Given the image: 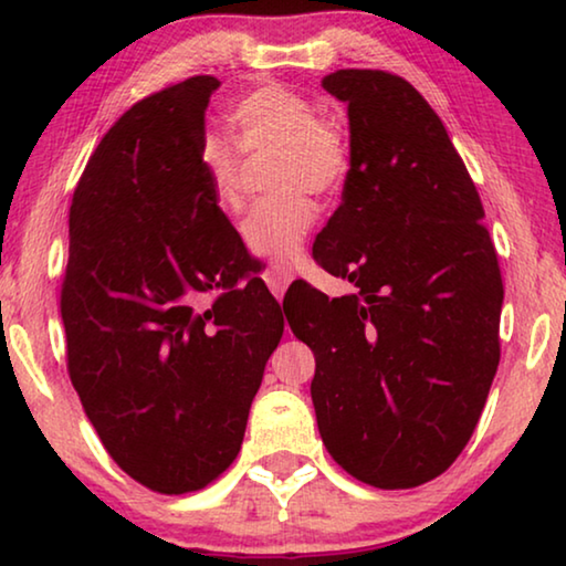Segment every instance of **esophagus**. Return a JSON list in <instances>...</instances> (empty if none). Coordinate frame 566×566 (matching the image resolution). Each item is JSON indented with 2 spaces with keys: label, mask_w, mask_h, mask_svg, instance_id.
I'll list each match as a JSON object with an SVG mask.
<instances>
[{
  "label": "esophagus",
  "mask_w": 566,
  "mask_h": 566,
  "mask_svg": "<svg viewBox=\"0 0 566 566\" xmlns=\"http://www.w3.org/2000/svg\"><path fill=\"white\" fill-rule=\"evenodd\" d=\"M292 280H294V270H290V266L272 264L270 270L264 272V282L270 284V290H272V294L276 296V300H282L284 292H286V286L292 284Z\"/></svg>",
  "instance_id": "34e87169"
}]
</instances>
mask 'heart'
Masks as SVG:
<instances>
[{"mask_svg":"<svg viewBox=\"0 0 566 566\" xmlns=\"http://www.w3.org/2000/svg\"><path fill=\"white\" fill-rule=\"evenodd\" d=\"M232 122L247 151H276L272 189L280 195L256 202L239 224L249 252L264 260L292 262L317 222V207L304 191L327 197L347 177L349 157L342 129L314 114L300 94L282 87H262L237 104ZM199 159L219 207L239 205L242 155L232 142L207 134Z\"/></svg>","mask_w":566,"mask_h":566,"instance_id":"heart-1","label":"heart"}]
</instances>
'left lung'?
Instances as JSON below:
<instances>
[{
  "mask_svg": "<svg viewBox=\"0 0 566 566\" xmlns=\"http://www.w3.org/2000/svg\"><path fill=\"white\" fill-rule=\"evenodd\" d=\"M347 104L349 171L314 254L357 292L302 284L284 314L317 359L312 401L342 469L409 490L472 437L500 364L504 286L476 187L427 99L397 74L322 80Z\"/></svg>",
  "mask_w": 566,
  "mask_h": 566,
  "instance_id": "obj_1",
  "label": "left lung"
}]
</instances>
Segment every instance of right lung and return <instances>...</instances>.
I'll use <instances>...</instances> for the list:
<instances>
[{"mask_svg": "<svg viewBox=\"0 0 566 566\" xmlns=\"http://www.w3.org/2000/svg\"><path fill=\"white\" fill-rule=\"evenodd\" d=\"M217 87L191 76L124 112L70 209L72 385L114 462L161 494L202 490L234 462L284 332L260 276L237 286L244 256L199 159Z\"/></svg>", "mask_w": 566, "mask_h": 566, "instance_id": "obj_1", "label": "right lung"}]
</instances>
